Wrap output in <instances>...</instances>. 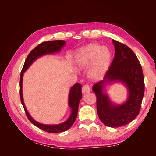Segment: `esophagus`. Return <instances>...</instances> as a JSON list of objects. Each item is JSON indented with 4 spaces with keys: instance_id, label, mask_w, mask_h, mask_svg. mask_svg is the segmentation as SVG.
Listing matches in <instances>:
<instances>
[{
    "instance_id": "34e87169",
    "label": "esophagus",
    "mask_w": 156,
    "mask_h": 156,
    "mask_svg": "<svg viewBox=\"0 0 156 156\" xmlns=\"http://www.w3.org/2000/svg\"><path fill=\"white\" fill-rule=\"evenodd\" d=\"M90 92V87L88 84H85V85H84L82 88L83 94H87Z\"/></svg>"
}]
</instances>
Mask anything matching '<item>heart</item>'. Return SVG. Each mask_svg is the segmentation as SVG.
Masks as SVG:
<instances>
[{"label": "heart", "instance_id": "heart-1", "mask_svg": "<svg viewBox=\"0 0 156 156\" xmlns=\"http://www.w3.org/2000/svg\"><path fill=\"white\" fill-rule=\"evenodd\" d=\"M112 53L109 49L98 44L92 43L79 49L75 55V64L79 69H85L89 66L88 75L94 80L104 76L111 62Z\"/></svg>", "mask_w": 156, "mask_h": 156}]
</instances>
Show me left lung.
I'll list each match as a JSON object with an SVG mask.
<instances>
[{
    "label": "left lung",
    "mask_w": 156,
    "mask_h": 156,
    "mask_svg": "<svg viewBox=\"0 0 156 156\" xmlns=\"http://www.w3.org/2000/svg\"><path fill=\"white\" fill-rule=\"evenodd\" d=\"M115 58L101 81L94 84L92 90L97 98V112L105 126L119 127L129 124L139 114L144 94V79L138 58L129 47L112 40ZM119 80L124 82L129 90L127 101L120 106L112 104L102 92L104 83Z\"/></svg>",
    "instance_id": "left-lung-1"
}]
</instances>
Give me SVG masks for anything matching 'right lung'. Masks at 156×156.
<instances>
[{
  "label": "right lung",
  "instance_id": "obj_1",
  "mask_svg": "<svg viewBox=\"0 0 156 156\" xmlns=\"http://www.w3.org/2000/svg\"><path fill=\"white\" fill-rule=\"evenodd\" d=\"M64 44L65 41L64 40H53L42 42V43H41L38 45H37L35 48L33 49L30 52L29 55L27 56L24 66H23V67L22 68L20 75V99L28 119H29V121L31 122L33 124L37 126L40 129L48 132V133H60V132L65 131L69 129L73 124L74 122L75 121V119H76L77 118L79 101L82 98L81 84H75L70 90L68 101L69 106L72 108V114H71V116H69L68 120L64 122V123L58 125H45L40 124L38 122H37L36 121L33 120L32 118H31L27 110L26 109L24 102H23L22 94L23 75V73H24L28 69V68L30 66L31 64L34 62L35 60L37 59V58L46 54L53 53L55 52L59 51L61 49V48L64 46Z\"/></svg>",
  "mask_w": 156,
  "mask_h": 156
}]
</instances>
